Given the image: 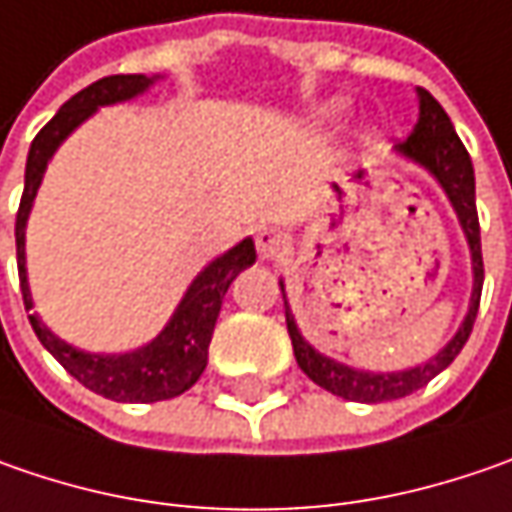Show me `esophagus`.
Returning <instances> with one entry per match:
<instances>
[{
    "instance_id": "esophagus-1",
    "label": "esophagus",
    "mask_w": 512,
    "mask_h": 512,
    "mask_svg": "<svg viewBox=\"0 0 512 512\" xmlns=\"http://www.w3.org/2000/svg\"><path fill=\"white\" fill-rule=\"evenodd\" d=\"M255 246L260 257H280L289 252V237H286V232L275 229V226H263L255 234Z\"/></svg>"
}]
</instances>
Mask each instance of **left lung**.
Segmentation results:
<instances>
[{
  "label": "left lung",
  "mask_w": 512,
  "mask_h": 512,
  "mask_svg": "<svg viewBox=\"0 0 512 512\" xmlns=\"http://www.w3.org/2000/svg\"><path fill=\"white\" fill-rule=\"evenodd\" d=\"M421 97V117L418 125L412 128V134L401 143V151L418 160L421 166H427L435 174V180L444 186L453 209L458 212V220L464 226V234L470 240V252H473V300H470V312L456 332V338L444 346L433 361H427L424 367L407 369V372H389V375H375V372H358L349 369L338 361L323 358L321 352H315L312 346L300 338L295 318L289 312L286 303V329L292 338V349L298 358V367L326 392L341 395L346 401H361V404H381V401H392V398H404L424 384H430L441 369H447L456 355L464 349L473 323L478 315V300H481V283H484V260H481V229H478V212H476V174H473V163L464 143L458 140L456 128L450 123L447 111L438 105L430 91L418 88Z\"/></svg>",
  "instance_id": "obj_1"
}]
</instances>
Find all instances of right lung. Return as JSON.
<instances>
[{
	"label": "right lung",
	"instance_id": "1",
	"mask_svg": "<svg viewBox=\"0 0 512 512\" xmlns=\"http://www.w3.org/2000/svg\"><path fill=\"white\" fill-rule=\"evenodd\" d=\"M148 85H151V79L143 74H117V77L97 79L65 102L56 111L54 120L34 137L31 151H28V166H25V191L19 200L16 229H13L16 232L19 286H22V300H25L28 312L34 309V303H31L28 278H25V223H28V212H31V203H34L36 189L42 183V174H45L51 154L56 151V145L62 143L82 120H88L100 105L131 100ZM252 263H255V243L246 237L243 243H237L226 255L212 260L197 275L183 303L177 306L174 318L166 323V329L151 344L137 352H128V355L79 352L65 341H59L36 315H28V321L34 326L42 346L77 378L82 387H88L102 398H111V401H140V404L166 401L174 395H183L203 375L206 361H209L214 323H217L220 306H223V295L229 292L237 272H243Z\"/></svg>",
	"mask_w": 512,
	"mask_h": 512
}]
</instances>
